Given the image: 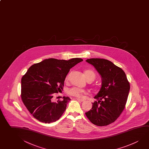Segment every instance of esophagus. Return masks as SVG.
Segmentation results:
<instances>
[{"label":"esophagus","mask_w":149,"mask_h":149,"mask_svg":"<svg viewBox=\"0 0 149 149\" xmlns=\"http://www.w3.org/2000/svg\"><path fill=\"white\" fill-rule=\"evenodd\" d=\"M76 99L77 100L79 101V102H83L84 101V99H79V98H76Z\"/></svg>","instance_id":"34e87169"}]
</instances>
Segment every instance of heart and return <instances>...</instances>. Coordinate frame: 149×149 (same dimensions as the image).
I'll use <instances>...</instances> for the list:
<instances>
[{"instance_id": "obj_1", "label": "heart", "mask_w": 149, "mask_h": 149, "mask_svg": "<svg viewBox=\"0 0 149 149\" xmlns=\"http://www.w3.org/2000/svg\"><path fill=\"white\" fill-rule=\"evenodd\" d=\"M84 74L85 75L86 78L87 80L90 79H94L95 78V74L94 72L90 70H87L84 71ZM70 77V74H68L66 76L65 81H68ZM86 93V91L85 90L83 89L78 88L77 87H73L69 89L68 91V94L69 95H71L72 96L76 97L77 98H81L84 94Z\"/></svg>"}]
</instances>
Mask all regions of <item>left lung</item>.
<instances>
[{
    "label": "left lung",
    "mask_w": 149,
    "mask_h": 149,
    "mask_svg": "<svg viewBox=\"0 0 149 149\" xmlns=\"http://www.w3.org/2000/svg\"><path fill=\"white\" fill-rule=\"evenodd\" d=\"M87 62L94 66L102 76V87L94 98L93 107L85 112L92 123L105 126L113 123L125 108L130 88L123 69L103 58H90Z\"/></svg>",
    "instance_id": "left-lung-1"
}]
</instances>
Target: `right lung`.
<instances>
[{
	"label": "right lung",
	"mask_w": 149,
	"mask_h": 149,
	"mask_svg": "<svg viewBox=\"0 0 149 149\" xmlns=\"http://www.w3.org/2000/svg\"><path fill=\"white\" fill-rule=\"evenodd\" d=\"M83 61L80 58L68 61L51 58L29 68L21 78V97L36 119L49 123L60 119L71 99L64 96L63 100L53 102L54 94L63 88L70 69Z\"/></svg>",
	"instance_id": "obj_1"
}]
</instances>
